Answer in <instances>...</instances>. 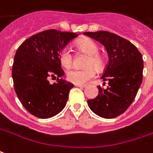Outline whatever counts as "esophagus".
<instances>
[{
  "label": "esophagus",
  "mask_w": 153,
  "mask_h": 153,
  "mask_svg": "<svg viewBox=\"0 0 153 153\" xmlns=\"http://www.w3.org/2000/svg\"><path fill=\"white\" fill-rule=\"evenodd\" d=\"M74 86H75V87L84 88V87H85V86H86V85H84V84H74Z\"/></svg>",
  "instance_id": "1"
}]
</instances>
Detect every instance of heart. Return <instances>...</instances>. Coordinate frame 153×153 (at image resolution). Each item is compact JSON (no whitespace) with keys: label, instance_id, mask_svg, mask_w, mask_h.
I'll return each mask as SVG.
<instances>
[{"label":"heart","instance_id":"obj_1","mask_svg":"<svg viewBox=\"0 0 153 153\" xmlns=\"http://www.w3.org/2000/svg\"><path fill=\"white\" fill-rule=\"evenodd\" d=\"M77 49L88 54L85 65L88 66L85 69H72L66 73L67 79L74 84H83L92 79L96 75L97 69L101 70L106 65V59L104 55L99 52V45L90 39H82L76 42ZM59 62L63 67L69 69L73 63V54L70 49L65 47L62 49L59 53Z\"/></svg>","mask_w":153,"mask_h":153}]
</instances>
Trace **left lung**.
I'll return each instance as SVG.
<instances>
[{
  "instance_id": "obj_1",
  "label": "left lung",
  "mask_w": 153,
  "mask_h": 153,
  "mask_svg": "<svg viewBox=\"0 0 153 153\" xmlns=\"http://www.w3.org/2000/svg\"><path fill=\"white\" fill-rule=\"evenodd\" d=\"M84 34L101 42L108 54V62L101 77L108 85L105 88L98 86L99 94L88 100V104L99 117L114 118L123 114L136 97L143 81V56L133 44L114 33Z\"/></svg>"
}]
</instances>
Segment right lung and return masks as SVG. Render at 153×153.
Here are the masks:
<instances>
[{"label": "right lung", "instance_id": "1", "mask_svg": "<svg viewBox=\"0 0 153 153\" xmlns=\"http://www.w3.org/2000/svg\"><path fill=\"white\" fill-rule=\"evenodd\" d=\"M78 36L47 30L25 39L18 48L12 66L14 88L22 105L32 115L49 118L65 106L74 84L62 78L65 72L59 53ZM50 77H57V83L50 84Z\"/></svg>", "mask_w": 153, "mask_h": 153}]
</instances>
